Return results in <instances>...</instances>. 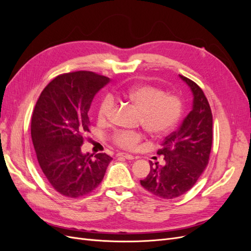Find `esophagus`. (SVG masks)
I'll use <instances>...</instances> for the list:
<instances>
[{
  "instance_id": "1",
  "label": "esophagus",
  "mask_w": 251,
  "mask_h": 251,
  "mask_svg": "<svg viewBox=\"0 0 251 251\" xmlns=\"http://www.w3.org/2000/svg\"><path fill=\"white\" fill-rule=\"evenodd\" d=\"M116 157H118V158H124V159H127V160H132V159H134V156H132V155H128V154H126V153H118V154H116Z\"/></svg>"
}]
</instances>
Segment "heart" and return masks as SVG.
<instances>
[{
	"instance_id": "heart-1",
	"label": "heart",
	"mask_w": 251,
	"mask_h": 251,
	"mask_svg": "<svg viewBox=\"0 0 251 251\" xmlns=\"http://www.w3.org/2000/svg\"><path fill=\"white\" fill-rule=\"evenodd\" d=\"M119 94L133 102L140 113V123L146 130L154 136H163L173 131L182 117L183 104L180 98L173 94H164L160 89L149 85L134 86L119 91ZM114 104L112 95H105L98 105V119L108 120ZM143 139L141 133L136 131H115L111 140L116 147L133 151Z\"/></svg>"
}]
</instances>
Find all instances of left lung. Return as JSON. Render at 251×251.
Returning a JSON list of instances; mask_svg holds the SVG:
<instances>
[{
    "label": "left lung",
    "instance_id": "left-lung-1",
    "mask_svg": "<svg viewBox=\"0 0 251 251\" xmlns=\"http://www.w3.org/2000/svg\"><path fill=\"white\" fill-rule=\"evenodd\" d=\"M179 76L192 90L193 110L158 150L164 164L151 162L148 177L140 180L143 188L162 199L177 198L195 185L208 164L212 144V114L207 98L195 81Z\"/></svg>",
    "mask_w": 251,
    "mask_h": 251
}]
</instances>
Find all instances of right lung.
<instances>
[{
    "instance_id": "right-lung-1",
    "label": "right lung",
    "mask_w": 251,
    "mask_h": 251,
    "mask_svg": "<svg viewBox=\"0 0 251 251\" xmlns=\"http://www.w3.org/2000/svg\"><path fill=\"white\" fill-rule=\"evenodd\" d=\"M110 81L91 71L64 73L43 90L31 117V137L40 168L51 186L68 198L92 193L112 158L81 153L90 132L88 112L95 94Z\"/></svg>"
}]
</instances>
